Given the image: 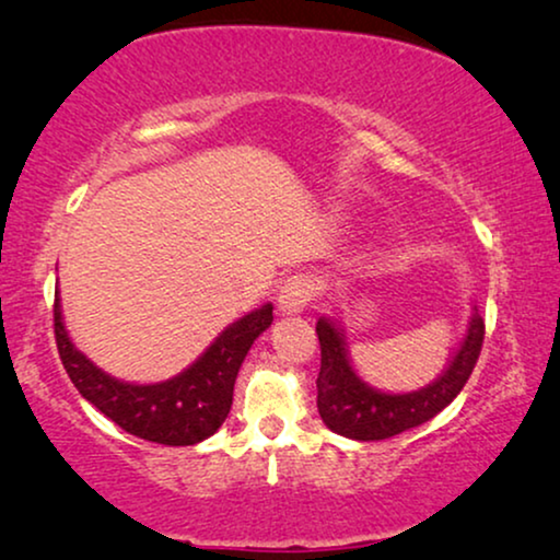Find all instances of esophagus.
<instances>
[{"label": "esophagus", "instance_id": "34e87169", "mask_svg": "<svg viewBox=\"0 0 560 560\" xmlns=\"http://www.w3.org/2000/svg\"><path fill=\"white\" fill-rule=\"evenodd\" d=\"M318 295V280L311 272H298L290 275L288 280H282L280 293H278V308L288 316L303 313L313 298Z\"/></svg>", "mask_w": 560, "mask_h": 560}]
</instances>
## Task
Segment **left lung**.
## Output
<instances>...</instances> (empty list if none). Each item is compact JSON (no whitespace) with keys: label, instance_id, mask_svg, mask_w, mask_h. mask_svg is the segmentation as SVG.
<instances>
[{"label":"left lung","instance_id":"obj_1","mask_svg":"<svg viewBox=\"0 0 560 560\" xmlns=\"http://www.w3.org/2000/svg\"><path fill=\"white\" fill-rule=\"evenodd\" d=\"M316 334L320 341V372L316 380L320 420L347 439L382 441L439 416L462 393L485 341V318L474 305L469 328L446 372L428 387L405 395L380 393L357 377L336 320L318 318Z\"/></svg>","mask_w":560,"mask_h":560}]
</instances>
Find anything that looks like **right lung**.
Segmentation results:
<instances>
[{"label":"right lung","instance_id":"obj_1","mask_svg":"<svg viewBox=\"0 0 560 560\" xmlns=\"http://www.w3.org/2000/svg\"><path fill=\"white\" fill-rule=\"evenodd\" d=\"M52 320L60 362L75 389L96 410L137 439L163 446H194L217 433L226 420L232 410L236 374L257 336L270 328L272 305L267 303L234 320L186 372L158 385H129L89 362L68 339L58 295Z\"/></svg>","mask_w":560,"mask_h":560}]
</instances>
